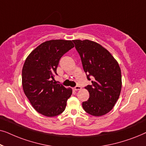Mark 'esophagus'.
I'll use <instances>...</instances> for the list:
<instances>
[{
  "label": "esophagus",
  "instance_id": "34e87169",
  "mask_svg": "<svg viewBox=\"0 0 146 146\" xmlns=\"http://www.w3.org/2000/svg\"><path fill=\"white\" fill-rule=\"evenodd\" d=\"M80 89H81V87L80 86H76L74 88V90L76 91L78 90H80Z\"/></svg>",
  "mask_w": 146,
  "mask_h": 146
}]
</instances>
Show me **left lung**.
<instances>
[{
	"instance_id": "left-lung-1",
	"label": "left lung",
	"mask_w": 146,
	"mask_h": 146,
	"mask_svg": "<svg viewBox=\"0 0 146 146\" xmlns=\"http://www.w3.org/2000/svg\"><path fill=\"white\" fill-rule=\"evenodd\" d=\"M80 56L84 71L92 84L85 87L90 94L82 107L89 114L101 116L111 110L121 89V70L111 54L95 42L72 40Z\"/></svg>"
}]
</instances>
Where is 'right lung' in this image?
Segmentation results:
<instances>
[{
	"label": "right lung",
	"mask_w": 146,
	"mask_h": 146,
	"mask_svg": "<svg viewBox=\"0 0 146 146\" xmlns=\"http://www.w3.org/2000/svg\"><path fill=\"white\" fill-rule=\"evenodd\" d=\"M74 47L71 40H52L42 43L30 54L22 71L23 90L38 112L45 116L60 114L72 93L52 79L58 75L60 59Z\"/></svg>",
	"instance_id": "1"
}]
</instances>
